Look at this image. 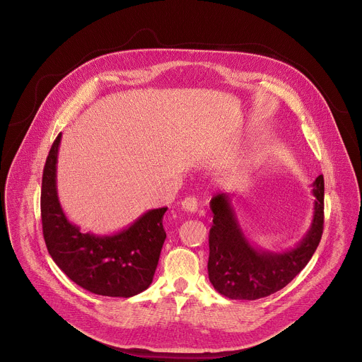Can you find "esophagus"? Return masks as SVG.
<instances>
[{"mask_svg": "<svg viewBox=\"0 0 362 362\" xmlns=\"http://www.w3.org/2000/svg\"><path fill=\"white\" fill-rule=\"evenodd\" d=\"M181 208H182L184 211L189 212V214L197 212V209H198V201H197V198H194V197H187V198H184V199L181 201Z\"/></svg>", "mask_w": 362, "mask_h": 362, "instance_id": "1", "label": "esophagus"}]
</instances>
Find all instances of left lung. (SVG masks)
Instances as JSON below:
<instances>
[{
	"instance_id": "1",
	"label": "left lung",
	"mask_w": 362,
	"mask_h": 362,
	"mask_svg": "<svg viewBox=\"0 0 362 362\" xmlns=\"http://www.w3.org/2000/svg\"><path fill=\"white\" fill-rule=\"evenodd\" d=\"M314 215L303 240L284 252L255 248L245 237L235 215L231 195L216 194L209 202L208 276L221 296L231 300H258L290 284L314 255L324 230V177L313 184Z\"/></svg>"
}]
</instances>
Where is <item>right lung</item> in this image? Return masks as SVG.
I'll list each match as a JSON object with an SVG mask.
<instances>
[{"label": "right lung", "mask_w": 362, "mask_h": 362, "mask_svg": "<svg viewBox=\"0 0 362 362\" xmlns=\"http://www.w3.org/2000/svg\"><path fill=\"white\" fill-rule=\"evenodd\" d=\"M61 134L45 161L41 187V220L47 250L59 269L84 290L104 297L128 298L151 285L165 241L167 206L142 214L128 228L95 235L68 221L57 192Z\"/></svg>", "instance_id": "right-lung-1"}]
</instances>
